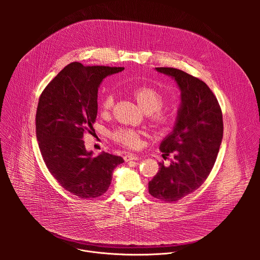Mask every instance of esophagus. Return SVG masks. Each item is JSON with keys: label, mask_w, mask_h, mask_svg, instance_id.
<instances>
[{"label": "esophagus", "mask_w": 260, "mask_h": 260, "mask_svg": "<svg viewBox=\"0 0 260 260\" xmlns=\"http://www.w3.org/2000/svg\"><path fill=\"white\" fill-rule=\"evenodd\" d=\"M138 156L136 155V154H132V153H128V154H126L125 156H124V160L126 161V162H128V161H131V160H138Z\"/></svg>", "instance_id": "1"}]
</instances>
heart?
<instances>
[{"label":"heart","instance_id":"heart-1","mask_svg":"<svg viewBox=\"0 0 260 260\" xmlns=\"http://www.w3.org/2000/svg\"><path fill=\"white\" fill-rule=\"evenodd\" d=\"M133 95L140 106V108L146 113H153V122L157 127H165L171 124L173 120L172 114L169 112L160 110L164 103L163 94L155 88L143 86L135 89ZM114 104V94L108 93L104 96L102 101V108L104 111H109ZM140 132L129 129V128H119L113 133V138L120 144L128 147H136L139 144Z\"/></svg>","mask_w":260,"mask_h":260}]
</instances>
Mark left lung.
Returning <instances> with one entry per match:
<instances>
[{"label":"left lung","mask_w":260,"mask_h":260,"mask_svg":"<svg viewBox=\"0 0 260 260\" xmlns=\"http://www.w3.org/2000/svg\"><path fill=\"white\" fill-rule=\"evenodd\" d=\"M177 84L180 105L173 130L161 142L169 166L159 163L158 173L149 181V193L166 202L178 201L206 180L215 163L222 141V112L209 87L198 78L175 68H155Z\"/></svg>","instance_id":"left-lung-1"}]
</instances>
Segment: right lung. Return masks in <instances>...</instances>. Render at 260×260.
<instances>
[{
  "label": "right lung",
  "instance_id": "obj_1",
  "mask_svg": "<svg viewBox=\"0 0 260 260\" xmlns=\"http://www.w3.org/2000/svg\"><path fill=\"white\" fill-rule=\"evenodd\" d=\"M123 70L73 62L47 85L39 99L36 136L44 162L60 185L84 199L105 193L113 170L124 162L104 151L93 157L82 139L93 130L101 83Z\"/></svg>",
  "mask_w": 260,
  "mask_h": 260
}]
</instances>
